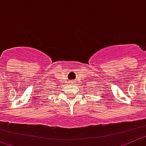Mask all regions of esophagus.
I'll return each mask as SVG.
<instances>
[{
  "label": "esophagus",
  "mask_w": 146,
  "mask_h": 146,
  "mask_svg": "<svg viewBox=\"0 0 146 146\" xmlns=\"http://www.w3.org/2000/svg\"><path fill=\"white\" fill-rule=\"evenodd\" d=\"M73 81H71V82H70V83H73Z\"/></svg>",
  "instance_id": "obj_1"
}]
</instances>
